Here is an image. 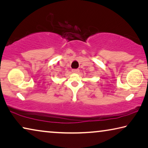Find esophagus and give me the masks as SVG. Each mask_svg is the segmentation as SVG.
Returning <instances> with one entry per match:
<instances>
[{
  "label": "esophagus",
  "instance_id": "esophagus-1",
  "mask_svg": "<svg viewBox=\"0 0 148 148\" xmlns=\"http://www.w3.org/2000/svg\"><path fill=\"white\" fill-rule=\"evenodd\" d=\"M72 72L74 73H78L79 72V69H73Z\"/></svg>",
  "mask_w": 148,
  "mask_h": 148
}]
</instances>
